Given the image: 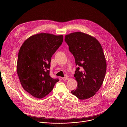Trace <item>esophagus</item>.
<instances>
[{
	"label": "esophagus",
	"instance_id": "esophagus-1",
	"mask_svg": "<svg viewBox=\"0 0 127 127\" xmlns=\"http://www.w3.org/2000/svg\"><path fill=\"white\" fill-rule=\"evenodd\" d=\"M62 79L63 80H68V77H63V78H62Z\"/></svg>",
	"mask_w": 127,
	"mask_h": 127
}]
</instances>
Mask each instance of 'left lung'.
<instances>
[{
    "instance_id": "8db88e82",
    "label": "left lung",
    "mask_w": 127,
    "mask_h": 127,
    "mask_svg": "<svg viewBox=\"0 0 127 127\" xmlns=\"http://www.w3.org/2000/svg\"><path fill=\"white\" fill-rule=\"evenodd\" d=\"M65 36L78 66L74 74L78 87L71 92L79 99L90 98L101 87L106 72L107 64L101 45L96 38L80 32Z\"/></svg>"
}]
</instances>
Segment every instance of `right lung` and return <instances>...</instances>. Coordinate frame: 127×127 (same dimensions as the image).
<instances>
[{"label": "right lung", "instance_id": "1", "mask_svg": "<svg viewBox=\"0 0 127 127\" xmlns=\"http://www.w3.org/2000/svg\"><path fill=\"white\" fill-rule=\"evenodd\" d=\"M63 40L62 35L39 33L23 43L18 54L17 69L21 84L33 97L41 98L59 81L49 75L51 59Z\"/></svg>", "mask_w": 127, "mask_h": 127}]
</instances>
